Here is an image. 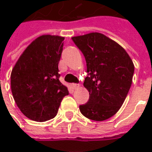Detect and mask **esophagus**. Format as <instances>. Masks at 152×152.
Segmentation results:
<instances>
[{"label": "esophagus", "instance_id": "obj_1", "mask_svg": "<svg viewBox=\"0 0 152 152\" xmlns=\"http://www.w3.org/2000/svg\"><path fill=\"white\" fill-rule=\"evenodd\" d=\"M72 88L74 89H78V88H79V87H80L79 85H77V84H72Z\"/></svg>", "mask_w": 152, "mask_h": 152}]
</instances>
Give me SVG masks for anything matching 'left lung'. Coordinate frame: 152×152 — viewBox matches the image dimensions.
Segmentation results:
<instances>
[{"mask_svg":"<svg viewBox=\"0 0 152 152\" xmlns=\"http://www.w3.org/2000/svg\"><path fill=\"white\" fill-rule=\"evenodd\" d=\"M86 58L89 92L80 111L88 119L102 121L113 116L126 99L133 81L134 65L123 47L99 32L72 37Z\"/></svg>","mask_w":152,"mask_h":152,"instance_id":"8db88e82","label":"left lung"}]
</instances>
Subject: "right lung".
Wrapping results in <instances>:
<instances>
[{
	"instance_id": "obj_1",
	"label": "right lung",
	"mask_w": 152,
	"mask_h": 152,
	"mask_svg": "<svg viewBox=\"0 0 152 152\" xmlns=\"http://www.w3.org/2000/svg\"><path fill=\"white\" fill-rule=\"evenodd\" d=\"M63 40L59 36H40L25 49L12 69L14 99L31 121L43 122L55 117L62 99L69 94L58 79Z\"/></svg>"
}]
</instances>
